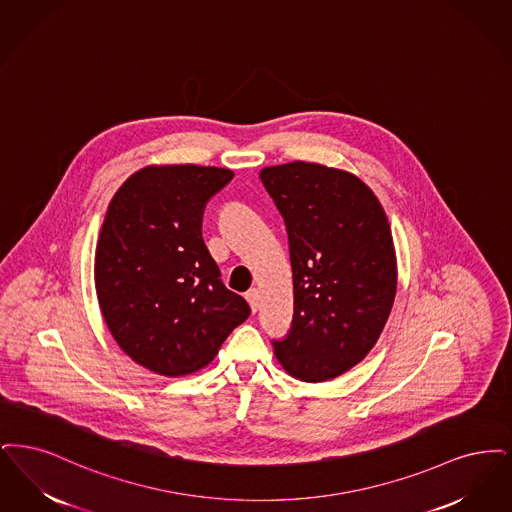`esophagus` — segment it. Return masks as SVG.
Returning <instances> with one entry per match:
<instances>
[{
	"label": "esophagus",
	"instance_id": "esophagus-1",
	"mask_svg": "<svg viewBox=\"0 0 512 512\" xmlns=\"http://www.w3.org/2000/svg\"><path fill=\"white\" fill-rule=\"evenodd\" d=\"M246 302L250 306L252 313L258 312V304H260V292L256 289H250L245 294Z\"/></svg>",
	"mask_w": 512,
	"mask_h": 512
}]
</instances>
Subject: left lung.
<instances>
[{
  "instance_id": "obj_1",
  "label": "left lung",
  "mask_w": 512,
  "mask_h": 512,
  "mask_svg": "<svg viewBox=\"0 0 512 512\" xmlns=\"http://www.w3.org/2000/svg\"><path fill=\"white\" fill-rule=\"evenodd\" d=\"M289 235L294 315L273 352L290 377L325 382L377 344L398 267L375 193L350 172L294 160L260 172Z\"/></svg>"
}]
</instances>
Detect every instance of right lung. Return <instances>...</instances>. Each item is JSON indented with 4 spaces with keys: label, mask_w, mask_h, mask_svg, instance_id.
I'll use <instances>...</instances> for the list:
<instances>
[{
    "label": "right lung",
    "mask_w": 512,
    "mask_h": 512,
    "mask_svg": "<svg viewBox=\"0 0 512 512\" xmlns=\"http://www.w3.org/2000/svg\"><path fill=\"white\" fill-rule=\"evenodd\" d=\"M233 179L216 166H147L114 193L95 248V290L118 346L145 369L206 367L250 315L202 241L206 202Z\"/></svg>",
    "instance_id": "1"
}]
</instances>
